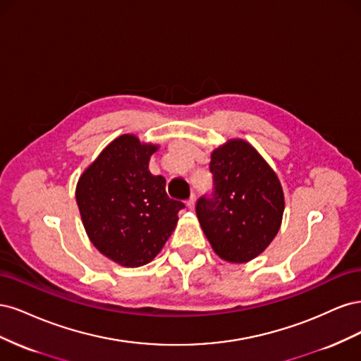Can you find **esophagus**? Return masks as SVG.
Masks as SVG:
<instances>
[{
	"instance_id": "34e87169",
	"label": "esophagus",
	"mask_w": 361,
	"mask_h": 361,
	"mask_svg": "<svg viewBox=\"0 0 361 361\" xmlns=\"http://www.w3.org/2000/svg\"><path fill=\"white\" fill-rule=\"evenodd\" d=\"M194 206H195V195L192 194L191 197H190V200L187 202V207H188L190 211H194Z\"/></svg>"
}]
</instances>
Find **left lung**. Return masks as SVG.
<instances>
[{
	"label": "left lung",
	"instance_id": "obj_1",
	"mask_svg": "<svg viewBox=\"0 0 361 361\" xmlns=\"http://www.w3.org/2000/svg\"><path fill=\"white\" fill-rule=\"evenodd\" d=\"M212 197L195 204L199 223L223 260L245 264L264 253L280 231L285 194L276 171L241 138L211 154Z\"/></svg>",
	"mask_w": 361,
	"mask_h": 361
}]
</instances>
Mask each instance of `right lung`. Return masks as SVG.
<instances>
[{
	"instance_id": "add662e5",
	"label": "right lung",
	"mask_w": 361,
	"mask_h": 361,
	"mask_svg": "<svg viewBox=\"0 0 361 361\" xmlns=\"http://www.w3.org/2000/svg\"><path fill=\"white\" fill-rule=\"evenodd\" d=\"M158 149L133 134L120 135L76 183L87 236L104 256L126 268L143 267L158 256L185 207L169 197L166 179L149 170Z\"/></svg>"
}]
</instances>
